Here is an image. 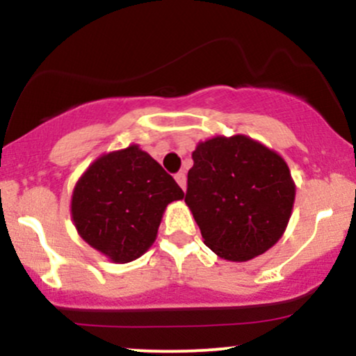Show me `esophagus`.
<instances>
[{
  "label": "esophagus",
  "mask_w": 356,
  "mask_h": 356,
  "mask_svg": "<svg viewBox=\"0 0 356 356\" xmlns=\"http://www.w3.org/2000/svg\"><path fill=\"white\" fill-rule=\"evenodd\" d=\"M175 181H177L179 186H181V189H182V191H186V184H187L186 174H184V172H179V174H175Z\"/></svg>",
  "instance_id": "1"
}]
</instances>
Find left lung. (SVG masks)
<instances>
[{
	"label": "left lung",
	"mask_w": 356,
	"mask_h": 356,
	"mask_svg": "<svg viewBox=\"0 0 356 356\" xmlns=\"http://www.w3.org/2000/svg\"><path fill=\"white\" fill-rule=\"evenodd\" d=\"M192 161L186 204L204 244L236 263L275 246L291 218L296 194L284 159L239 134L199 142Z\"/></svg>",
	"instance_id": "obj_1"
}]
</instances>
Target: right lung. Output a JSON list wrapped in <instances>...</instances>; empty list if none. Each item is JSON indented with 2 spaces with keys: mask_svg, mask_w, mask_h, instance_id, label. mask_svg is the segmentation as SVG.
<instances>
[{
  "mask_svg": "<svg viewBox=\"0 0 356 356\" xmlns=\"http://www.w3.org/2000/svg\"><path fill=\"white\" fill-rule=\"evenodd\" d=\"M177 182L137 144L100 155L76 181L72 219L80 238L112 263H130L154 244Z\"/></svg>",
  "mask_w": 356,
  "mask_h": 356,
  "instance_id": "obj_1",
  "label": "right lung"
}]
</instances>
